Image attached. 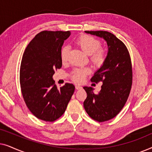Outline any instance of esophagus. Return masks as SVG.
Here are the masks:
<instances>
[{
  "label": "esophagus",
  "instance_id": "1",
  "mask_svg": "<svg viewBox=\"0 0 152 152\" xmlns=\"http://www.w3.org/2000/svg\"><path fill=\"white\" fill-rule=\"evenodd\" d=\"M75 88L77 89V90H79V89H82V87L80 86H77V85H76V86H75Z\"/></svg>",
  "mask_w": 152,
  "mask_h": 152
}]
</instances>
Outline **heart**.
<instances>
[{"label":"heart","instance_id":"b5f03b06","mask_svg":"<svg viewBox=\"0 0 152 152\" xmlns=\"http://www.w3.org/2000/svg\"><path fill=\"white\" fill-rule=\"evenodd\" d=\"M76 44L81 50L89 55L91 63L96 67H101L106 62L107 58V53L105 49L102 48V42L99 39L90 35L83 34L77 39ZM70 48L68 45H65L61 48V59L63 63H66L68 60ZM91 72L90 68H75L71 72L70 77L75 83H81L85 80L87 75Z\"/></svg>","mask_w":152,"mask_h":152}]
</instances>
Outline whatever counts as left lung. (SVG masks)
<instances>
[{
	"label": "left lung",
	"mask_w": 152,
	"mask_h": 152,
	"mask_svg": "<svg viewBox=\"0 0 152 152\" xmlns=\"http://www.w3.org/2000/svg\"><path fill=\"white\" fill-rule=\"evenodd\" d=\"M103 38L108 45L106 62L94 74L91 82H102L97 94L92 87L84 86L87 97L84 102L86 113L95 121L102 122L115 118L124 107L132 86V65L124 43L107 31H85Z\"/></svg>",
	"instance_id": "8db88e82"
}]
</instances>
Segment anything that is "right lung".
Instances as JSON below:
<instances>
[{
    "label": "right lung",
    "mask_w": 152,
    "mask_h": 152,
    "mask_svg": "<svg viewBox=\"0 0 152 152\" xmlns=\"http://www.w3.org/2000/svg\"><path fill=\"white\" fill-rule=\"evenodd\" d=\"M70 31H42L30 41L23 55L20 84L27 107L35 117L54 122L63 115L75 91L66 83L57 88L53 76L61 68V47Z\"/></svg>",
    "instance_id": "obj_1"
}]
</instances>
